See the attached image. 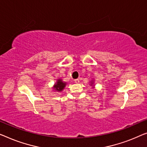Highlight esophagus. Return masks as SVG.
<instances>
[{
    "instance_id": "esophagus-1",
    "label": "esophagus",
    "mask_w": 147,
    "mask_h": 147,
    "mask_svg": "<svg viewBox=\"0 0 147 147\" xmlns=\"http://www.w3.org/2000/svg\"><path fill=\"white\" fill-rule=\"evenodd\" d=\"M74 81L75 83H79V80L78 79H75V80H74Z\"/></svg>"
}]
</instances>
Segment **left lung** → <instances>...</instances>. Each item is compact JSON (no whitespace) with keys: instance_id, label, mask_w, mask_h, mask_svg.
Wrapping results in <instances>:
<instances>
[{"instance_id":"1","label":"left lung","mask_w":147,"mask_h":147,"mask_svg":"<svg viewBox=\"0 0 147 147\" xmlns=\"http://www.w3.org/2000/svg\"><path fill=\"white\" fill-rule=\"evenodd\" d=\"M93 81H92V82H91V85H92H92H93Z\"/></svg>"}]
</instances>
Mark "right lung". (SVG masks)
Listing matches in <instances>:
<instances>
[{
    "label": "right lung",
    "mask_w": 147,
    "mask_h": 147,
    "mask_svg": "<svg viewBox=\"0 0 147 147\" xmlns=\"http://www.w3.org/2000/svg\"><path fill=\"white\" fill-rule=\"evenodd\" d=\"M66 84H67L66 82H63L62 79H61V78H59V79H57V82L54 84L53 88L55 90L58 91V92H61L63 89L65 88Z\"/></svg>",
    "instance_id": "1"
}]
</instances>
